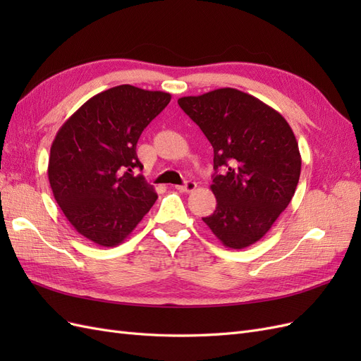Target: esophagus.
Instances as JSON below:
<instances>
[{
    "mask_svg": "<svg viewBox=\"0 0 361 361\" xmlns=\"http://www.w3.org/2000/svg\"><path fill=\"white\" fill-rule=\"evenodd\" d=\"M195 188H197V183L192 182V180H188L187 183L178 185V187H176V190H179L180 192H192Z\"/></svg>",
    "mask_w": 361,
    "mask_h": 361,
    "instance_id": "obj_1",
    "label": "esophagus"
}]
</instances>
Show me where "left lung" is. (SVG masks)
Listing matches in <instances>:
<instances>
[{
  "label": "left lung",
  "mask_w": 361,
  "mask_h": 361,
  "mask_svg": "<svg viewBox=\"0 0 361 361\" xmlns=\"http://www.w3.org/2000/svg\"><path fill=\"white\" fill-rule=\"evenodd\" d=\"M179 106L214 147L211 190L216 199L206 226L232 250L257 243L290 203L300 180L301 155L293 130L274 108L224 87L183 96Z\"/></svg>",
  "instance_id": "8db88e82"
}]
</instances>
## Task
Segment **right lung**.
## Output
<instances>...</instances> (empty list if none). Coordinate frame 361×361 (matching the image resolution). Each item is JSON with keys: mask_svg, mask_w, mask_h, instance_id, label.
Wrapping results in <instances>:
<instances>
[{"mask_svg": "<svg viewBox=\"0 0 361 361\" xmlns=\"http://www.w3.org/2000/svg\"><path fill=\"white\" fill-rule=\"evenodd\" d=\"M171 94L123 84L84 102L52 141L48 179L54 199L76 232L116 247L158 199L143 176L137 141Z\"/></svg>", "mask_w": 361, "mask_h": 361, "instance_id": "add662e5", "label": "right lung"}]
</instances>
